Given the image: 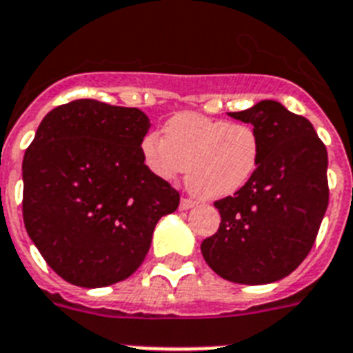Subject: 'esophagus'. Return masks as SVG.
I'll list each match as a JSON object with an SVG mask.
<instances>
[{"label": "esophagus", "instance_id": "34e87169", "mask_svg": "<svg viewBox=\"0 0 353 353\" xmlns=\"http://www.w3.org/2000/svg\"><path fill=\"white\" fill-rule=\"evenodd\" d=\"M194 204H195L194 199H190V197H183L181 204H179V208H181V210H190V208H194Z\"/></svg>", "mask_w": 353, "mask_h": 353}]
</instances>
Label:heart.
<instances>
[{
  "mask_svg": "<svg viewBox=\"0 0 353 353\" xmlns=\"http://www.w3.org/2000/svg\"><path fill=\"white\" fill-rule=\"evenodd\" d=\"M165 138L149 132L140 152L152 176L172 181L186 170V185L204 199H221L250 183L260 165L262 141L244 121L179 112L165 123Z\"/></svg>",
  "mask_w": 353,
  "mask_h": 353,
  "instance_id": "1",
  "label": "heart"
}]
</instances>
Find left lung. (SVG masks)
<instances>
[{
    "mask_svg": "<svg viewBox=\"0 0 353 353\" xmlns=\"http://www.w3.org/2000/svg\"><path fill=\"white\" fill-rule=\"evenodd\" d=\"M230 117L256 129L262 156L248 185L213 203L221 224L201 251L224 280L262 285L291 274L312 250L328 206V154L312 123L274 100Z\"/></svg>",
    "mask_w": 353,
    "mask_h": 353,
    "instance_id": "obj_1",
    "label": "left lung"
}]
</instances>
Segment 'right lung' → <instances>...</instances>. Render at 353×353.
Segmentation results:
<instances>
[{
	"label": "right lung",
	"mask_w": 353,
	"mask_h": 353,
	"mask_svg": "<svg viewBox=\"0 0 353 353\" xmlns=\"http://www.w3.org/2000/svg\"><path fill=\"white\" fill-rule=\"evenodd\" d=\"M150 121L136 108L81 99L43 118L23 159V221L50 268L79 287L125 280L179 192L145 167Z\"/></svg>",
	"instance_id": "add662e5"
}]
</instances>
